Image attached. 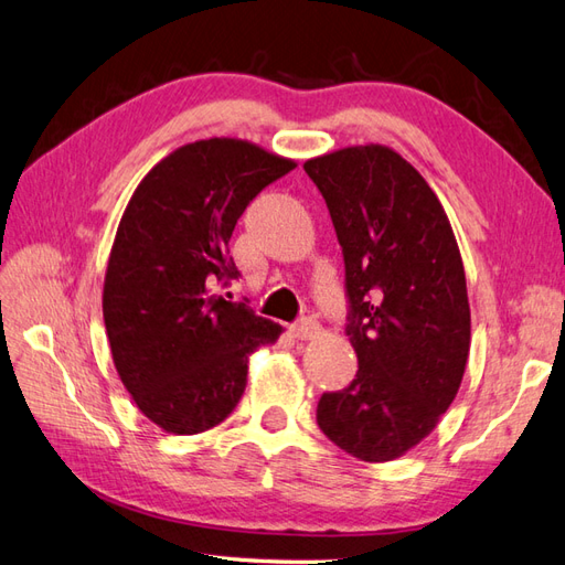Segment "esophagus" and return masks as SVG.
<instances>
[{
	"mask_svg": "<svg viewBox=\"0 0 565 565\" xmlns=\"http://www.w3.org/2000/svg\"><path fill=\"white\" fill-rule=\"evenodd\" d=\"M288 331H291L294 339L306 341V339H312V337L320 334V324H317L312 317H302V320L291 324V329H288Z\"/></svg>",
	"mask_w": 565,
	"mask_h": 565,
	"instance_id": "obj_1",
	"label": "esophagus"
}]
</instances>
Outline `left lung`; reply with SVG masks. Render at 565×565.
<instances>
[{"label": "left lung", "instance_id": "left-lung-1", "mask_svg": "<svg viewBox=\"0 0 565 565\" xmlns=\"http://www.w3.org/2000/svg\"><path fill=\"white\" fill-rule=\"evenodd\" d=\"M345 265L355 380L317 403V425L367 462L403 456L451 406L470 351V306L439 198L398 152L358 145L308 159Z\"/></svg>", "mask_w": 565, "mask_h": 565}]
</instances>
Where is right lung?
Here are the masks:
<instances>
[{"label":"right lung","mask_w":565,"mask_h":565,"mask_svg":"<svg viewBox=\"0 0 565 565\" xmlns=\"http://www.w3.org/2000/svg\"><path fill=\"white\" fill-rule=\"evenodd\" d=\"M296 162L253 142L183 145L140 181L111 245L103 312L114 365L145 417L198 434L234 413L248 358L281 327L210 294L241 271L228 241L257 193Z\"/></svg>","instance_id":"obj_1"}]
</instances>
